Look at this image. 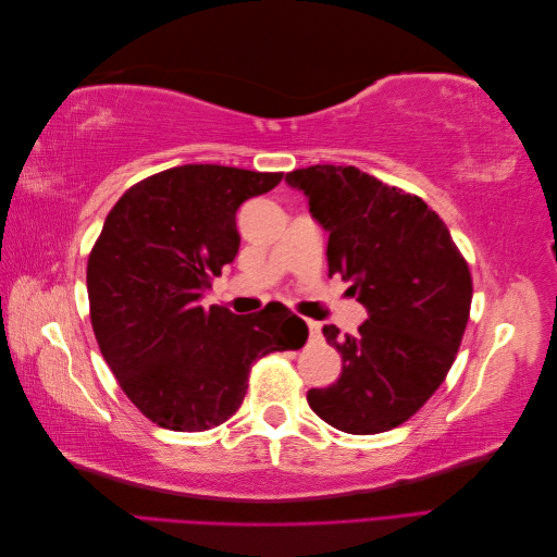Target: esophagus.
Here are the masks:
<instances>
[{
  "instance_id": "obj_1",
  "label": "esophagus",
  "mask_w": 557,
  "mask_h": 557,
  "mask_svg": "<svg viewBox=\"0 0 557 557\" xmlns=\"http://www.w3.org/2000/svg\"><path fill=\"white\" fill-rule=\"evenodd\" d=\"M307 325H309L311 339H318V336H320V323H318V320H307Z\"/></svg>"
}]
</instances>
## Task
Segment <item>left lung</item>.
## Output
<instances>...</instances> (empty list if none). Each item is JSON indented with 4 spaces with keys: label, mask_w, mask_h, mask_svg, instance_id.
<instances>
[{
    "label": "left lung",
    "mask_w": 557,
    "mask_h": 557,
    "mask_svg": "<svg viewBox=\"0 0 557 557\" xmlns=\"http://www.w3.org/2000/svg\"><path fill=\"white\" fill-rule=\"evenodd\" d=\"M309 199L327 239L330 276L350 281L369 318L358 334L327 325L342 376L311 387L309 407L348 434L409 420L448 374L469 320L471 276L444 221L416 195L356 166L315 164L285 174Z\"/></svg>",
    "instance_id": "1"
}]
</instances>
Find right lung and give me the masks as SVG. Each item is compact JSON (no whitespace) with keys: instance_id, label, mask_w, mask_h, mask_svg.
<instances>
[{"instance_id":"obj_1","label":"right lung","mask_w":557,"mask_h":557,"mask_svg":"<svg viewBox=\"0 0 557 557\" xmlns=\"http://www.w3.org/2000/svg\"><path fill=\"white\" fill-rule=\"evenodd\" d=\"M281 176L183 164L132 185L107 215L88 260L92 330L123 393L160 428L225 423L250 364L307 342V323L283 305L250 315L199 305L239 250L237 209Z\"/></svg>"}]
</instances>
